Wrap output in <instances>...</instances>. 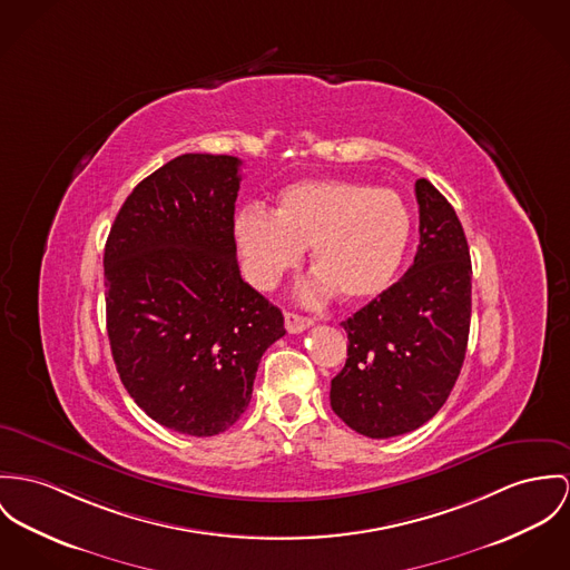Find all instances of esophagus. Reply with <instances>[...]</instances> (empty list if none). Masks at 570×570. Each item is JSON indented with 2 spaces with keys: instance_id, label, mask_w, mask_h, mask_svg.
I'll list each match as a JSON object with an SVG mask.
<instances>
[{
  "instance_id": "esophagus-1",
  "label": "esophagus",
  "mask_w": 570,
  "mask_h": 570,
  "mask_svg": "<svg viewBox=\"0 0 570 570\" xmlns=\"http://www.w3.org/2000/svg\"><path fill=\"white\" fill-rule=\"evenodd\" d=\"M284 323H286V330L291 334H299V332H304V330L312 325V318L302 316V314H295V312H286L284 314Z\"/></svg>"
}]
</instances>
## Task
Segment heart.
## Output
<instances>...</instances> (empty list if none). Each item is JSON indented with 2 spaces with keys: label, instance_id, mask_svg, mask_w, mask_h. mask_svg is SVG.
<instances>
[{
  "label": "heart",
  "instance_id": "heart-1",
  "mask_svg": "<svg viewBox=\"0 0 570 570\" xmlns=\"http://www.w3.org/2000/svg\"><path fill=\"white\" fill-rule=\"evenodd\" d=\"M412 220L391 188H371L350 179H304L279 193L275 215L261 206L243 208L234 219V240L247 279L275 286L297 268L312 247L321 273L306 288L309 302L380 297L407 249Z\"/></svg>",
  "mask_w": 570,
  "mask_h": 570
}]
</instances>
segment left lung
<instances>
[{
  "mask_svg": "<svg viewBox=\"0 0 570 570\" xmlns=\"http://www.w3.org/2000/svg\"><path fill=\"white\" fill-rule=\"evenodd\" d=\"M419 249L405 275L341 325L347 362L332 410L362 436L391 439L428 423L460 375L471 327V254L451 204L416 179Z\"/></svg>",
  "mask_w": 570,
  "mask_h": 570,
  "instance_id": "1",
  "label": "left lung"
}]
</instances>
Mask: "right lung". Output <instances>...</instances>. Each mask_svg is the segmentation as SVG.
Returning a JSON list of instances; mask_svg holds the SVG:
<instances>
[{"instance_id": "obj_1", "label": "right lung", "mask_w": 570, "mask_h": 570, "mask_svg": "<svg viewBox=\"0 0 570 570\" xmlns=\"http://www.w3.org/2000/svg\"><path fill=\"white\" fill-rule=\"evenodd\" d=\"M234 156L184 154L145 177L104 249L106 327L136 405L188 436H215L247 410L284 316L236 263Z\"/></svg>"}]
</instances>
